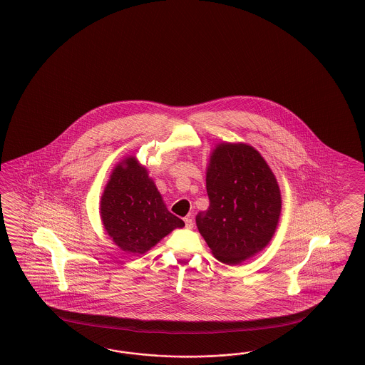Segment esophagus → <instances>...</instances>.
<instances>
[{
    "mask_svg": "<svg viewBox=\"0 0 365 365\" xmlns=\"http://www.w3.org/2000/svg\"><path fill=\"white\" fill-rule=\"evenodd\" d=\"M185 226L186 228H192L194 227V222L191 217H185Z\"/></svg>",
    "mask_w": 365,
    "mask_h": 365,
    "instance_id": "obj_1",
    "label": "esophagus"
}]
</instances>
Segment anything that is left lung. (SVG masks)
<instances>
[{"label": "left lung", "mask_w": 365, "mask_h": 365, "mask_svg": "<svg viewBox=\"0 0 365 365\" xmlns=\"http://www.w3.org/2000/svg\"><path fill=\"white\" fill-rule=\"evenodd\" d=\"M210 206L197 226L222 263L237 264L254 257L274 237L282 197L276 178L257 150L222 143L210 158L206 177Z\"/></svg>", "instance_id": "obj_1"}]
</instances>
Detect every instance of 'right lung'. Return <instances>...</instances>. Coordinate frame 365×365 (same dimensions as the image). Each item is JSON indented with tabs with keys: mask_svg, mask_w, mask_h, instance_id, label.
<instances>
[{
	"mask_svg": "<svg viewBox=\"0 0 365 365\" xmlns=\"http://www.w3.org/2000/svg\"><path fill=\"white\" fill-rule=\"evenodd\" d=\"M101 217L114 243L134 254H145L174 228L185 226L166 208L146 168L134 157L114 168L101 200Z\"/></svg>",
	"mask_w": 365,
	"mask_h": 365,
	"instance_id": "1",
	"label": "right lung"
}]
</instances>
